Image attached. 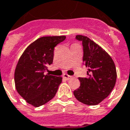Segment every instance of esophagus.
<instances>
[{
  "instance_id": "1",
  "label": "esophagus",
  "mask_w": 130,
  "mask_h": 130,
  "mask_svg": "<svg viewBox=\"0 0 130 130\" xmlns=\"http://www.w3.org/2000/svg\"><path fill=\"white\" fill-rule=\"evenodd\" d=\"M62 77L65 79L66 80H69V79H70L72 78L71 76H70V75H68V74H63V76H62Z\"/></svg>"
}]
</instances>
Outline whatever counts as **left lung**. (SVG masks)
Segmentation results:
<instances>
[{
	"label": "left lung",
	"instance_id": "1",
	"mask_svg": "<svg viewBox=\"0 0 130 130\" xmlns=\"http://www.w3.org/2000/svg\"><path fill=\"white\" fill-rule=\"evenodd\" d=\"M76 39L82 41L83 62L88 68V77H79L80 87L73 93L82 103L95 106L108 96L115 87L116 65L109 54L89 38L77 35Z\"/></svg>",
	"mask_w": 130,
	"mask_h": 130
}]
</instances>
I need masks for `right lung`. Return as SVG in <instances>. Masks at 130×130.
I'll use <instances>...</instances> for the list:
<instances>
[{"label":"right lung","mask_w":130,"mask_h":130,"mask_svg":"<svg viewBox=\"0 0 130 130\" xmlns=\"http://www.w3.org/2000/svg\"><path fill=\"white\" fill-rule=\"evenodd\" d=\"M65 36L43 37L25 49L14 71V84L18 93L34 107L45 104L55 96L62 82L61 77L45 74L53 63L54 48Z\"/></svg>","instance_id":"add662e5"}]
</instances>
